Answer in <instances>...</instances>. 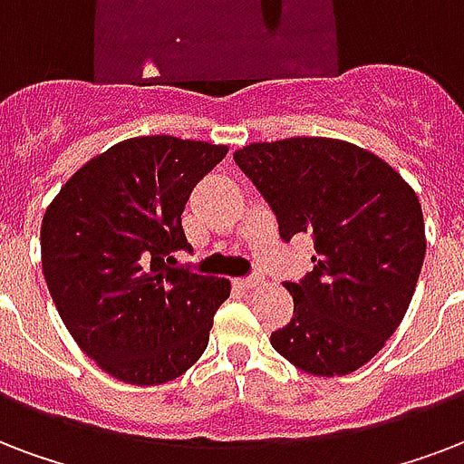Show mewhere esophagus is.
Segmentation results:
<instances>
[{
  "label": "esophagus",
  "instance_id": "1",
  "mask_svg": "<svg viewBox=\"0 0 464 464\" xmlns=\"http://www.w3.org/2000/svg\"><path fill=\"white\" fill-rule=\"evenodd\" d=\"M263 282H265V279L260 277V275H253V277H243V279H240L238 285L243 289H257V287H260V285H263Z\"/></svg>",
  "mask_w": 464,
  "mask_h": 464
}]
</instances>
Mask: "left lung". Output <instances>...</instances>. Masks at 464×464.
I'll return each mask as SVG.
<instances>
[{
    "instance_id": "1",
    "label": "left lung",
    "mask_w": 464,
    "mask_h": 464,
    "mask_svg": "<svg viewBox=\"0 0 464 464\" xmlns=\"http://www.w3.org/2000/svg\"><path fill=\"white\" fill-rule=\"evenodd\" d=\"M270 204L282 240L314 238V270L285 287L295 316L272 348L304 372L341 377L399 328L426 256L419 197L397 169L335 138H285L233 153Z\"/></svg>"
}]
</instances>
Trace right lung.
<instances>
[{
  "mask_svg": "<svg viewBox=\"0 0 464 464\" xmlns=\"http://www.w3.org/2000/svg\"><path fill=\"white\" fill-rule=\"evenodd\" d=\"M228 148L129 138L92 158L45 208L44 277L77 345L116 380L153 387L207 350L231 282L175 267L182 211Z\"/></svg>",
  "mask_w": 464,
  "mask_h": 464,
  "instance_id": "obj_1",
  "label": "right lung"
}]
</instances>
